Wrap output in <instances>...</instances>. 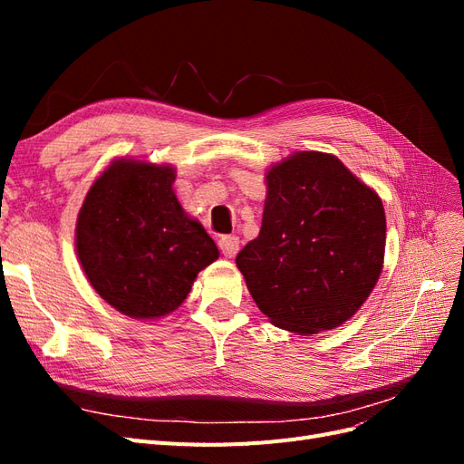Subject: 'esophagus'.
Here are the masks:
<instances>
[{"label":"esophagus","mask_w":464,"mask_h":464,"mask_svg":"<svg viewBox=\"0 0 464 464\" xmlns=\"http://www.w3.org/2000/svg\"><path fill=\"white\" fill-rule=\"evenodd\" d=\"M218 247L224 254V257H234L237 251H240V237L230 234V236H222L218 240Z\"/></svg>","instance_id":"34e87169"}]
</instances>
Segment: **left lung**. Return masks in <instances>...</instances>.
Listing matches in <instances>:
<instances>
[{"instance_id": "left-lung-1", "label": "left lung", "mask_w": 464, "mask_h": 464, "mask_svg": "<svg viewBox=\"0 0 464 464\" xmlns=\"http://www.w3.org/2000/svg\"><path fill=\"white\" fill-rule=\"evenodd\" d=\"M385 210L333 154L296 152L266 172L261 230L236 257L273 325L314 334L343 325L383 266Z\"/></svg>"}]
</instances>
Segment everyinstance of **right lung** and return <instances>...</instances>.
I'll use <instances>...</instances> for the list:
<instances>
[{"label":"right lung","mask_w":464,"mask_h":464,"mask_svg":"<svg viewBox=\"0 0 464 464\" xmlns=\"http://www.w3.org/2000/svg\"><path fill=\"white\" fill-rule=\"evenodd\" d=\"M174 168L116 160L89 189L77 256L102 300L135 319L174 312L218 249L178 203Z\"/></svg>","instance_id":"add662e5"}]
</instances>
